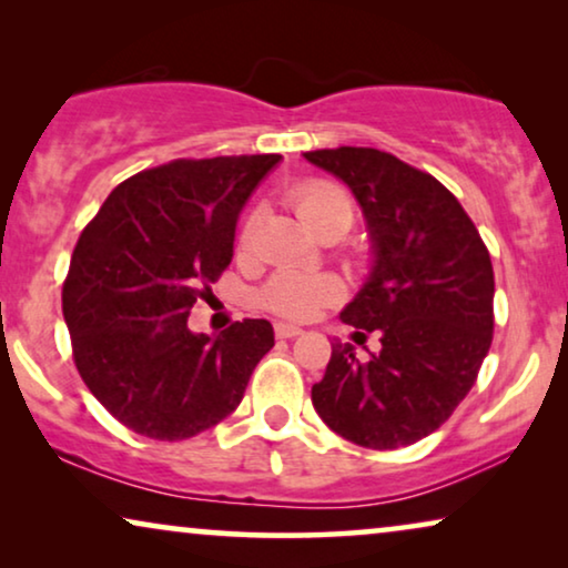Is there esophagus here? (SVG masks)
Returning <instances> with one entry per match:
<instances>
[{
  "label": "esophagus",
  "mask_w": 568,
  "mask_h": 568,
  "mask_svg": "<svg viewBox=\"0 0 568 568\" xmlns=\"http://www.w3.org/2000/svg\"><path fill=\"white\" fill-rule=\"evenodd\" d=\"M274 333H276V338H297L305 331H302L300 325H292V323H276Z\"/></svg>",
  "instance_id": "esophagus-1"
}]
</instances>
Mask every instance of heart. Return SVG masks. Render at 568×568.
Returning <instances> with one entry per match:
<instances>
[{"label": "heart", "mask_w": 568, "mask_h": 568, "mask_svg": "<svg viewBox=\"0 0 568 568\" xmlns=\"http://www.w3.org/2000/svg\"><path fill=\"white\" fill-rule=\"evenodd\" d=\"M290 201L294 212L310 230L315 227L323 216L333 212H348L352 214V201H348L346 191L338 189L336 183L328 181H307L300 183L297 189L290 193ZM261 227V214L251 212L243 222L237 235V251L251 253L255 245V235ZM344 297V286L336 276L331 274H302V271H278L268 278L263 286L261 302L274 313L284 317H294V321H310L321 313L323 307L336 305Z\"/></svg>", "instance_id": "heart-1"}]
</instances>
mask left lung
<instances>
[{
    "label": "left lung",
    "instance_id": "left-lung-1",
    "mask_svg": "<svg viewBox=\"0 0 568 568\" xmlns=\"http://www.w3.org/2000/svg\"><path fill=\"white\" fill-rule=\"evenodd\" d=\"M367 220L375 266L341 321L379 333L359 359L333 344L313 406L341 437L398 449L429 437L476 385L494 338V268L476 224L437 178L372 146L305 152Z\"/></svg>",
    "mask_w": 568,
    "mask_h": 568
}]
</instances>
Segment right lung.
Instances as JSON below:
<instances>
[{
  "label": "right lung",
  "instance_id": "right-lung-1",
  "mask_svg": "<svg viewBox=\"0 0 568 568\" xmlns=\"http://www.w3.org/2000/svg\"><path fill=\"white\" fill-rule=\"evenodd\" d=\"M282 154L173 160L115 185L77 240L61 292L77 372L108 414L160 442L240 406L274 346L268 321L191 333L196 300L232 261L240 209Z\"/></svg>",
  "mask_w": 568,
  "mask_h": 568
}]
</instances>
